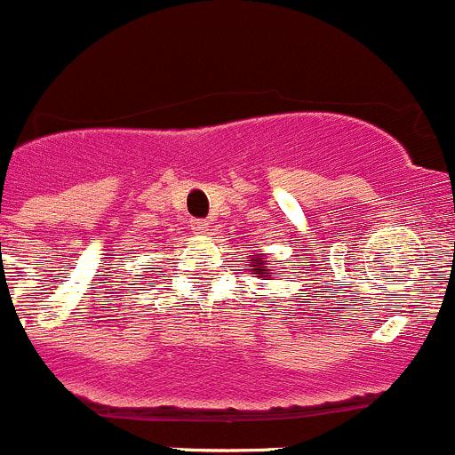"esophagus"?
I'll use <instances>...</instances> for the list:
<instances>
[{
	"label": "esophagus",
	"instance_id": "obj_1",
	"mask_svg": "<svg viewBox=\"0 0 455 455\" xmlns=\"http://www.w3.org/2000/svg\"><path fill=\"white\" fill-rule=\"evenodd\" d=\"M192 229H195L196 234H208L210 221H205V219H195V221H192Z\"/></svg>",
	"mask_w": 455,
	"mask_h": 455
}]
</instances>
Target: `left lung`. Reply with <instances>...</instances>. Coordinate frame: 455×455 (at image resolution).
Wrapping results in <instances>:
<instances>
[{
  "label": "left lung",
  "instance_id": "left-lung-1",
  "mask_svg": "<svg viewBox=\"0 0 455 455\" xmlns=\"http://www.w3.org/2000/svg\"><path fill=\"white\" fill-rule=\"evenodd\" d=\"M250 272L251 274H259L260 278H265V281H269V276H272V269H267V260H263V256H251V265H250Z\"/></svg>",
  "mask_w": 455,
  "mask_h": 455
}]
</instances>
